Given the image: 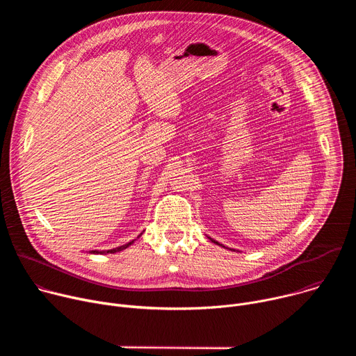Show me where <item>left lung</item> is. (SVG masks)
Here are the masks:
<instances>
[{
	"label": "left lung",
	"mask_w": 356,
	"mask_h": 356,
	"mask_svg": "<svg viewBox=\"0 0 356 356\" xmlns=\"http://www.w3.org/2000/svg\"><path fill=\"white\" fill-rule=\"evenodd\" d=\"M211 241H213L214 243H217V245H221V243H218V242H217V241H214V239H211ZM224 248H225V246H224Z\"/></svg>",
	"instance_id": "left-lung-1"
}]
</instances>
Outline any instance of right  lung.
<instances>
[{"instance_id":"obj_1","label":"right lung","mask_w":356,"mask_h":356,"mask_svg":"<svg viewBox=\"0 0 356 356\" xmlns=\"http://www.w3.org/2000/svg\"><path fill=\"white\" fill-rule=\"evenodd\" d=\"M135 241V239H134ZM134 241H131V242H128L127 245H122V246H118V248H114V249H110V250H91V253H115V252H120V250H122V249H125V248H128L131 243H134Z\"/></svg>"}]
</instances>
